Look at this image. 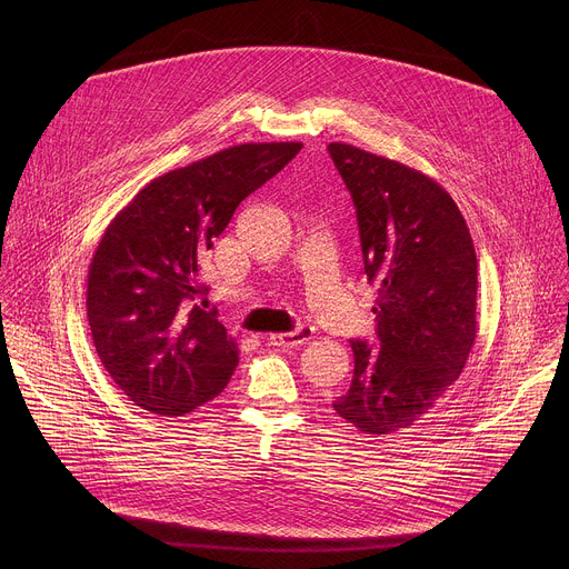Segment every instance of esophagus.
Returning <instances> with one entry per match:
<instances>
[{
    "label": "esophagus",
    "instance_id": "1",
    "mask_svg": "<svg viewBox=\"0 0 569 569\" xmlns=\"http://www.w3.org/2000/svg\"><path fill=\"white\" fill-rule=\"evenodd\" d=\"M312 333H315L312 327H299L288 333H272L270 342L274 347H299V345H306L312 338Z\"/></svg>",
    "mask_w": 569,
    "mask_h": 569
}]
</instances>
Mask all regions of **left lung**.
I'll return each instance as SVG.
<instances>
[{
    "label": "left lung",
    "instance_id": "1",
    "mask_svg": "<svg viewBox=\"0 0 569 569\" xmlns=\"http://www.w3.org/2000/svg\"><path fill=\"white\" fill-rule=\"evenodd\" d=\"M329 152L353 198L365 272L378 283V347L351 340L336 412L365 435L415 426L459 378L477 338V257L450 193L426 173L351 143Z\"/></svg>",
    "mask_w": 569,
    "mask_h": 569
}]
</instances>
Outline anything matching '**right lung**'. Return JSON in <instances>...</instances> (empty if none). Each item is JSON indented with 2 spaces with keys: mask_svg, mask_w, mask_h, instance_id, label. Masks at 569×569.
<instances>
[{
  "mask_svg": "<svg viewBox=\"0 0 569 569\" xmlns=\"http://www.w3.org/2000/svg\"><path fill=\"white\" fill-rule=\"evenodd\" d=\"M299 150L224 148L150 180L108 224L90 263L88 321L106 371L141 410L182 417L229 382L238 345L200 301V266L236 207Z\"/></svg>",
  "mask_w": 569,
  "mask_h": 569,
  "instance_id": "add662e5",
  "label": "right lung"
}]
</instances>
